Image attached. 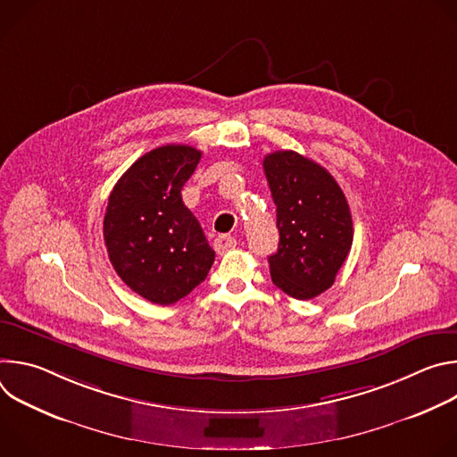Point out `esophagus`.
<instances>
[{
  "instance_id": "obj_1",
  "label": "esophagus",
  "mask_w": 457,
  "mask_h": 457,
  "mask_svg": "<svg viewBox=\"0 0 457 457\" xmlns=\"http://www.w3.org/2000/svg\"><path fill=\"white\" fill-rule=\"evenodd\" d=\"M213 247H215V251L219 254H224V253H228V251L237 247V240L231 235H219L215 238V242H213Z\"/></svg>"
}]
</instances>
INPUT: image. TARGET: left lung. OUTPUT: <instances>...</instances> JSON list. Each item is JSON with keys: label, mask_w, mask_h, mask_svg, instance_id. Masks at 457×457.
Returning a JSON list of instances; mask_svg holds the SVG:
<instances>
[{"label": "left lung", "mask_w": 457, "mask_h": 457, "mask_svg": "<svg viewBox=\"0 0 457 457\" xmlns=\"http://www.w3.org/2000/svg\"><path fill=\"white\" fill-rule=\"evenodd\" d=\"M277 206L278 249L271 254L273 284L298 300L328 291L353 245V219L335 177L318 162L291 152L264 157Z\"/></svg>", "instance_id": "1"}]
</instances>
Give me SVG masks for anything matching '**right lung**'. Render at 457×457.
Returning <instances> with one entry per match:
<instances>
[{
	"label": "right lung",
	"instance_id": "obj_1",
	"mask_svg": "<svg viewBox=\"0 0 457 457\" xmlns=\"http://www.w3.org/2000/svg\"><path fill=\"white\" fill-rule=\"evenodd\" d=\"M201 155L186 145L159 146L129 166L110 193L103 222L110 262L129 289L157 305L189 295L215 260L180 195Z\"/></svg>",
	"mask_w": 457,
	"mask_h": 457
}]
</instances>
